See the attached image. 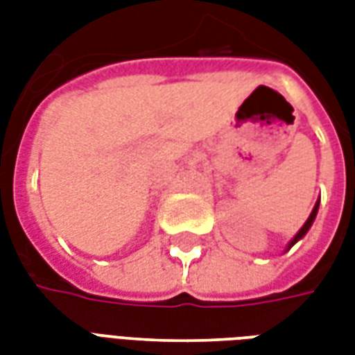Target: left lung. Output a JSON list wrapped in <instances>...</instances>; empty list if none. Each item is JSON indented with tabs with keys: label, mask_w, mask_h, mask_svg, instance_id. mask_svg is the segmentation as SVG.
I'll return each mask as SVG.
<instances>
[{
	"label": "left lung",
	"mask_w": 355,
	"mask_h": 355,
	"mask_svg": "<svg viewBox=\"0 0 355 355\" xmlns=\"http://www.w3.org/2000/svg\"><path fill=\"white\" fill-rule=\"evenodd\" d=\"M318 209H320V200L315 201V205H313L312 213H310V216H308V220H306L304 226H302V228H300V230L297 232V236H295V238L291 239V243H289V245H287V249H291V247L295 245V243H297L298 239H302V238H304V236H306V232L310 230V226H312V223H313V220H315V215H318Z\"/></svg>",
	"instance_id": "left-lung-1"
}]
</instances>
